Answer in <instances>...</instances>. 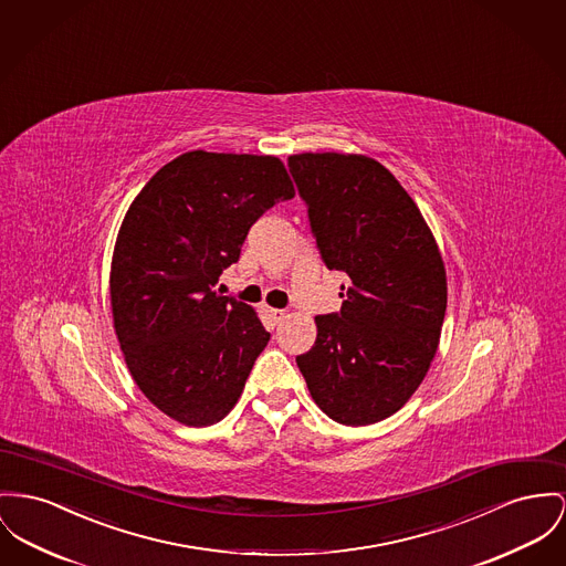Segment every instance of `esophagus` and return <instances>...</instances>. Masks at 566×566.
<instances>
[{
    "mask_svg": "<svg viewBox=\"0 0 566 566\" xmlns=\"http://www.w3.org/2000/svg\"><path fill=\"white\" fill-rule=\"evenodd\" d=\"M265 313L270 315V319H272L274 324H279V322H283V319L287 317V313H285L283 308H265Z\"/></svg>",
    "mask_w": 566,
    "mask_h": 566,
    "instance_id": "esophagus-1",
    "label": "esophagus"
}]
</instances>
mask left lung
<instances>
[{"instance_id":"8db88e82","label":"left lung","mask_w":566,"mask_h":566,"mask_svg":"<svg viewBox=\"0 0 566 566\" xmlns=\"http://www.w3.org/2000/svg\"><path fill=\"white\" fill-rule=\"evenodd\" d=\"M322 262L347 276L339 313L315 317L296 356L315 403L340 424L395 415L436 356L447 272L412 197L374 158L296 154L287 160Z\"/></svg>"}]
</instances>
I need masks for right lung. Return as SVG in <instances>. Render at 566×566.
Returning a JSON list of instances; mask_svg holds the SVG:
<instances>
[{
	"label": "right lung",
	"instance_id": "1",
	"mask_svg": "<svg viewBox=\"0 0 566 566\" xmlns=\"http://www.w3.org/2000/svg\"><path fill=\"white\" fill-rule=\"evenodd\" d=\"M292 197L274 156L195 150L130 203L112 262L115 335L142 392L174 420L206 427L235 406L270 333L214 285L253 223Z\"/></svg>",
	"mask_w": 566,
	"mask_h": 566
}]
</instances>
